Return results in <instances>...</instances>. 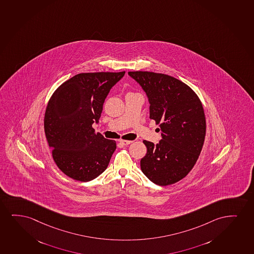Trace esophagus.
<instances>
[{
  "instance_id": "obj_1",
  "label": "esophagus",
  "mask_w": 254,
  "mask_h": 254,
  "mask_svg": "<svg viewBox=\"0 0 254 254\" xmlns=\"http://www.w3.org/2000/svg\"><path fill=\"white\" fill-rule=\"evenodd\" d=\"M119 141H120V143L122 144L123 145H129V144H131L132 142V140H124V139H120Z\"/></svg>"
}]
</instances>
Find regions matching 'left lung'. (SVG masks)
<instances>
[{
    "mask_svg": "<svg viewBox=\"0 0 254 254\" xmlns=\"http://www.w3.org/2000/svg\"><path fill=\"white\" fill-rule=\"evenodd\" d=\"M148 97L150 119L159 124L162 139L157 145L144 140L147 152L140 168L152 183L172 185L185 178L201 153L206 134L204 110L197 95L173 76L129 71Z\"/></svg>",
    "mask_w": 254,
    "mask_h": 254,
    "instance_id": "8db88e82",
    "label": "left lung"
}]
</instances>
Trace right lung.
Returning a JSON list of instances; mask_svg holds the SVG:
<instances>
[{"label":"right lung","instance_id":"add662e5","mask_svg":"<svg viewBox=\"0 0 254 254\" xmlns=\"http://www.w3.org/2000/svg\"><path fill=\"white\" fill-rule=\"evenodd\" d=\"M122 72L80 73L55 90L46 107L44 127L57 166L66 176L91 181L105 171L116 151L109 140L92 127L102 106Z\"/></svg>","mask_w":254,"mask_h":254}]
</instances>
